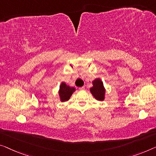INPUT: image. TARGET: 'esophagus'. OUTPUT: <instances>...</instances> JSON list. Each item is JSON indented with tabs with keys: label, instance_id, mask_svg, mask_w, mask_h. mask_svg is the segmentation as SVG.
<instances>
[{
	"label": "esophagus",
	"instance_id": "1",
	"mask_svg": "<svg viewBox=\"0 0 156 156\" xmlns=\"http://www.w3.org/2000/svg\"><path fill=\"white\" fill-rule=\"evenodd\" d=\"M85 89V87H84V86H83V87H81L79 88V90H84Z\"/></svg>",
	"mask_w": 156,
	"mask_h": 156
}]
</instances>
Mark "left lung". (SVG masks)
<instances>
[{"label": "left lung", "instance_id": "1", "mask_svg": "<svg viewBox=\"0 0 156 156\" xmlns=\"http://www.w3.org/2000/svg\"><path fill=\"white\" fill-rule=\"evenodd\" d=\"M93 87L90 88V92L92 94L94 98L97 100L102 101L104 99V94H105V90H104L103 83L100 79L97 78L92 82Z\"/></svg>", "mask_w": 156, "mask_h": 156}]
</instances>
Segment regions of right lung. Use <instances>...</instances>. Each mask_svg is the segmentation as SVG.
Wrapping results in <instances>:
<instances>
[{
	"mask_svg": "<svg viewBox=\"0 0 156 156\" xmlns=\"http://www.w3.org/2000/svg\"><path fill=\"white\" fill-rule=\"evenodd\" d=\"M75 91V88L71 87L69 86L66 85L65 83H62L61 85H60L59 88V96L61 98L62 101H66L69 100L70 98L71 94H73V92Z\"/></svg>",
	"mask_w": 156,
	"mask_h": 156,
	"instance_id": "1",
	"label": "right lung"
}]
</instances>
